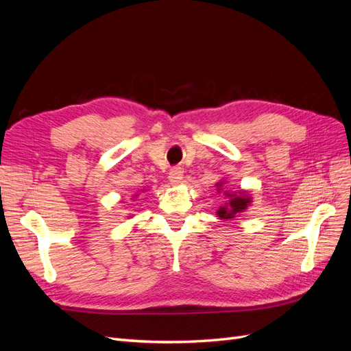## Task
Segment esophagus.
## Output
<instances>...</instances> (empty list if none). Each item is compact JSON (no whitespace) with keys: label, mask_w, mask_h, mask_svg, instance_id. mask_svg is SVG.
<instances>
[{"label":"esophagus","mask_w":351,"mask_h":351,"mask_svg":"<svg viewBox=\"0 0 351 351\" xmlns=\"http://www.w3.org/2000/svg\"><path fill=\"white\" fill-rule=\"evenodd\" d=\"M168 180H169V184H171V186H178L180 183H182V180H183L182 168L171 169V171H169V176H168Z\"/></svg>","instance_id":"34e87169"}]
</instances>
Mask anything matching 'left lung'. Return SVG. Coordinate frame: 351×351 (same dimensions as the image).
<instances>
[{"instance_id":"obj_1","label":"left lung","mask_w":351,"mask_h":351,"mask_svg":"<svg viewBox=\"0 0 351 351\" xmlns=\"http://www.w3.org/2000/svg\"><path fill=\"white\" fill-rule=\"evenodd\" d=\"M227 182L226 180H219V182L215 184L217 192L218 193H224V196L228 199L224 205L219 206L217 210V217L222 221H230L243 214L244 210L247 209V206L252 204V196L247 192V190H237V192H231V190H227L226 187Z\"/></svg>"}]
</instances>
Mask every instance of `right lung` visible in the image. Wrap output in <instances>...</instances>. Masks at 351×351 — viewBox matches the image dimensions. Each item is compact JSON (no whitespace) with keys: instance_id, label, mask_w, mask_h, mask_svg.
<instances>
[{"instance_id":"obj_1","label":"right lung","mask_w":351,"mask_h":351,"mask_svg":"<svg viewBox=\"0 0 351 351\" xmlns=\"http://www.w3.org/2000/svg\"><path fill=\"white\" fill-rule=\"evenodd\" d=\"M141 192H145V190H141ZM137 196H139V193H134V195H133V199H136ZM132 217H133V215H130V218H132Z\"/></svg>"}]
</instances>
